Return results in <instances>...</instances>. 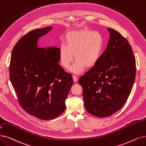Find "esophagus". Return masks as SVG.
Returning a JSON list of instances; mask_svg holds the SVG:
<instances>
[{
    "instance_id": "obj_1",
    "label": "esophagus",
    "mask_w": 146,
    "mask_h": 146,
    "mask_svg": "<svg viewBox=\"0 0 146 146\" xmlns=\"http://www.w3.org/2000/svg\"><path fill=\"white\" fill-rule=\"evenodd\" d=\"M73 81L74 82H76L77 81H78V78H77V76H76L75 75H73Z\"/></svg>"
}]
</instances>
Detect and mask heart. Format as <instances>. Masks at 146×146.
<instances>
[{"instance_id":"b5f03b06","label":"heart","mask_w":146,"mask_h":146,"mask_svg":"<svg viewBox=\"0 0 146 146\" xmlns=\"http://www.w3.org/2000/svg\"><path fill=\"white\" fill-rule=\"evenodd\" d=\"M64 41V44L58 49L60 63L67 69L74 58L71 70L75 73L83 72L85 66H96L103 54L104 38L98 31L87 29L72 31L65 35Z\"/></svg>"}]
</instances>
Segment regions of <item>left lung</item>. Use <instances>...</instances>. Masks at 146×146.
Wrapping results in <instances>:
<instances>
[{
  "label": "left lung",
  "mask_w": 146,
  "mask_h": 146,
  "mask_svg": "<svg viewBox=\"0 0 146 146\" xmlns=\"http://www.w3.org/2000/svg\"><path fill=\"white\" fill-rule=\"evenodd\" d=\"M110 39L97 64L79 79L86 111L99 117L122 108L134 85L135 58L128 41L118 31L107 29Z\"/></svg>",
  "instance_id": "obj_1"
}]
</instances>
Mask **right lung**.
<instances>
[{"instance_id": "add662e5", "label": "right lung", "mask_w": 146, "mask_h": 146, "mask_svg": "<svg viewBox=\"0 0 146 146\" xmlns=\"http://www.w3.org/2000/svg\"><path fill=\"white\" fill-rule=\"evenodd\" d=\"M52 27L30 31L12 51L9 77L23 109L42 120L58 117L65 110L66 100L73 84L72 74L59 64L58 48H38L40 37Z\"/></svg>"}]
</instances>
